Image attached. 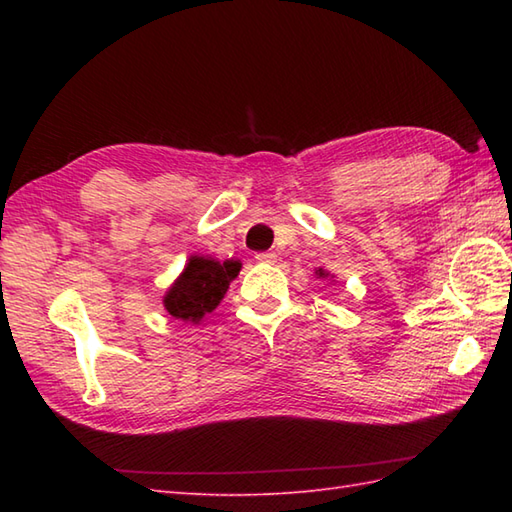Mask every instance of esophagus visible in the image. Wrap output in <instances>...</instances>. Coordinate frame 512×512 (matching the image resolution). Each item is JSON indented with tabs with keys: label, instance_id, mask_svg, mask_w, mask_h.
<instances>
[{
	"label": "esophagus",
	"instance_id": "obj_1",
	"mask_svg": "<svg viewBox=\"0 0 512 512\" xmlns=\"http://www.w3.org/2000/svg\"><path fill=\"white\" fill-rule=\"evenodd\" d=\"M255 259H257L259 264H275L277 262V255L270 253V250H268V253H257Z\"/></svg>",
	"mask_w": 512,
	"mask_h": 512
}]
</instances>
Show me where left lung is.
Returning a JSON list of instances; mask_svg holds the SVG:
<instances>
[{
	"label": "left lung",
	"instance_id": "obj_1",
	"mask_svg": "<svg viewBox=\"0 0 512 512\" xmlns=\"http://www.w3.org/2000/svg\"><path fill=\"white\" fill-rule=\"evenodd\" d=\"M319 275H323V273H319Z\"/></svg>",
	"mask_w": 512,
	"mask_h": 512
}]
</instances>
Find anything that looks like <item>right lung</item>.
I'll return each instance as SVG.
<instances>
[{
    "label": "right lung",
    "instance_id": "1",
    "mask_svg": "<svg viewBox=\"0 0 512 512\" xmlns=\"http://www.w3.org/2000/svg\"><path fill=\"white\" fill-rule=\"evenodd\" d=\"M242 264L226 259L224 264L215 259L191 257L184 273L178 277L165 297V308L171 317L182 321H200L204 314L217 308L226 295L228 284L237 277Z\"/></svg>",
    "mask_w": 512,
    "mask_h": 512
}]
</instances>
